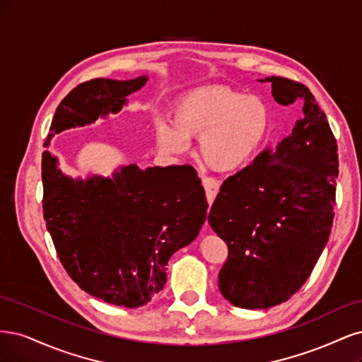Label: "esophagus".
I'll list each match as a JSON object with an SVG mask.
<instances>
[{
	"label": "esophagus",
	"mask_w": 362,
	"mask_h": 362,
	"mask_svg": "<svg viewBox=\"0 0 362 362\" xmlns=\"http://www.w3.org/2000/svg\"><path fill=\"white\" fill-rule=\"evenodd\" d=\"M203 186H204V191H206V198H207V203L209 206H211L215 200L216 194L219 192V186H221V182L215 177H203ZM206 228H207V224H206Z\"/></svg>",
	"instance_id": "1"
}]
</instances>
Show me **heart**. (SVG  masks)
<instances>
[{
	"label": "heart",
	"mask_w": 362,
	"mask_h": 362,
	"mask_svg": "<svg viewBox=\"0 0 362 362\" xmlns=\"http://www.w3.org/2000/svg\"><path fill=\"white\" fill-rule=\"evenodd\" d=\"M271 114L255 95L227 86L191 90L174 103L173 120L153 119L162 148L180 153L189 138H202L200 153L215 171H235L252 160L269 131Z\"/></svg>",
	"instance_id": "1"
}]
</instances>
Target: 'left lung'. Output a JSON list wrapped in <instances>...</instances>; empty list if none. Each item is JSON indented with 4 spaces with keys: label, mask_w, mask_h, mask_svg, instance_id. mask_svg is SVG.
Returning <instances> with one entry per match:
<instances>
[{
    "label": "left lung",
    "mask_w": 362,
    "mask_h": 362,
    "mask_svg": "<svg viewBox=\"0 0 362 362\" xmlns=\"http://www.w3.org/2000/svg\"><path fill=\"white\" fill-rule=\"evenodd\" d=\"M279 105L302 110L291 134L221 185L209 224L228 247L219 290L235 307L266 310L288 300L329 239L338 176L337 141L313 93L281 76Z\"/></svg>",
    "instance_id": "1"
}]
</instances>
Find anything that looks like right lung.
Segmentation results:
<instances>
[{
    "label": "right lung",
    "instance_id": "obj_1",
    "mask_svg": "<svg viewBox=\"0 0 362 362\" xmlns=\"http://www.w3.org/2000/svg\"><path fill=\"white\" fill-rule=\"evenodd\" d=\"M147 76L96 78L57 107L51 138L119 112ZM49 151L42 155L43 218L66 272L88 295L136 308L167 281V263L189 245L206 221L202 180L191 165L122 167L112 177H67Z\"/></svg>",
    "mask_w": 362,
    "mask_h": 362
}]
</instances>
